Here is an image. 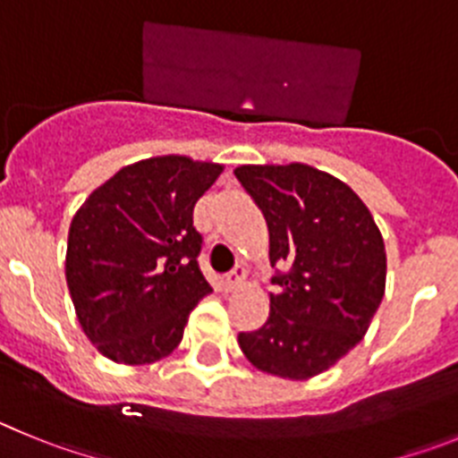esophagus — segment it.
I'll use <instances>...</instances> for the list:
<instances>
[{
    "label": "esophagus",
    "mask_w": 458,
    "mask_h": 458,
    "mask_svg": "<svg viewBox=\"0 0 458 458\" xmlns=\"http://www.w3.org/2000/svg\"><path fill=\"white\" fill-rule=\"evenodd\" d=\"M242 279H245V268H242V266H236V268L225 277L226 289H236V286H241Z\"/></svg>",
    "instance_id": "34e87169"
}]
</instances>
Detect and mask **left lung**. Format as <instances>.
Masks as SVG:
<instances>
[{
  "label": "left lung",
  "mask_w": 458,
  "mask_h": 458,
  "mask_svg": "<svg viewBox=\"0 0 458 458\" xmlns=\"http://www.w3.org/2000/svg\"><path fill=\"white\" fill-rule=\"evenodd\" d=\"M236 179L270 236V314L238 335L257 369L302 380L367 333L386 291V245L358 194L310 165H242Z\"/></svg>",
  "instance_id": "8db88e82"
}]
</instances>
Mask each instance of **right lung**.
I'll return each mask as SVG.
<instances>
[{"instance_id":"obj_1","label":"right lung","mask_w":458,"mask_h":458,"mask_svg":"<svg viewBox=\"0 0 458 458\" xmlns=\"http://www.w3.org/2000/svg\"><path fill=\"white\" fill-rule=\"evenodd\" d=\"M220 165L163 156L123 167L93 190L68 232L66 282L78 321L105 358L148 365L183 339L208 295L192 210Z\"/></svg>"}]
</instances>
